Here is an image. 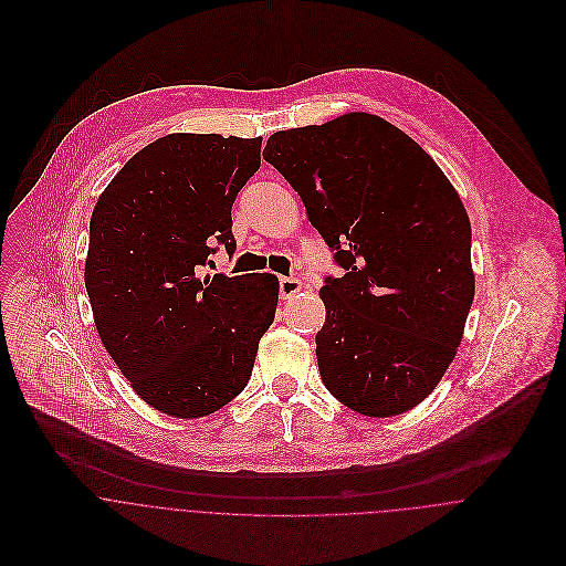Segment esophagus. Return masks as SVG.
<instances>
[{"mask_svg":"<svg viewBox=\"0 0 566 566\" xmlns=\"http://www.w3.org/2000/svg\"><path fill=\"white\" fill-rule=\"evenodd\" d=\"M281 298L283 301H287V298H292L294 294H298L301 290H303V283L298 281V279H290V276H281Z\"/></svg>","mask_w":566,"mask_h":566,"instance_id":"34e87169","label":"esophagus"}]
</instances>
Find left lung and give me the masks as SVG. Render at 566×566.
<instances>
[{
  "instance_id": "8db88e82",
  "label": "left lung",
  "mask_w": 566,
  "mask_h": 566,
  "mask_svg": "<svg viewBox=\"0 0 566 566\" xmlns=\"http://www.w3.org/2000/svg\"><path fill=\"white\" fill-rule=\"evenodd\" d=\"M263 159L337 250L316 335L326 390L373 418L424 401L451 366L475 298L471 220L444 171L379 115L279 130Z\"/></svg>"
}]
</instances>
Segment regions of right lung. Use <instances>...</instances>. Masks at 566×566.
<instances>
[{
	"label": "right lung",
	"mask_w": 566,
	"mask_h": 566,
	"mask_svg": "<svg viewBox=\"0 0 566 566\" xmlns=\"http://www.w3.org/2000/svg\"><path fill=\"white\" fill-rule=\"evenodd\" d=\"M259 165L261 137L171 133L93 207L84 285L97 335L139 399L174 418L235 399L274 321V274H200L211 243L235 250L231 207Z\"/></svg>",
	"instance_id": "1"
}]
</instances>
